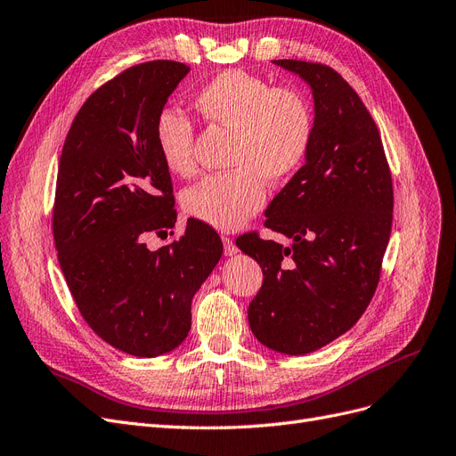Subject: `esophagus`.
<instances>
[{
    "instance_id": "34e87169",
    "label": "esophagus",
    "mask_w": 456,
    "mask_h": 456,
    "mask_svg": "<svg viewBox=\"0 0 456 456\" xmlns=\"http://www.w3.org/2000/svg\"><path fill=\"white\" fill-rule=\"evenodd\" d=\"M222 240H224V251H225V256L232 257V256H237V254H239V248H237V244L232 242V239H229V237H222Z\"/></svg>"
}]
</instances>
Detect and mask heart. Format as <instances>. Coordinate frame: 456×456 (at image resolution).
<instances>
[{
    "instance_id": "b5f03b06",
    "label": "heart",
    "mask_w": 456,
    "mask_h": 456,
    "mask_svg": "<svg viewBox=\"0 0 456 456\" xmlns=\"http://www.w3.org/2000/svg\"><path fill=\"white\" fill-rule=\"evenodd\" d=\"M197 114L234 133L229 165L234 171L212 175L182 195L191 217L231 231L254 216L266 199V183H280L305 163L314 118L306 99L289 88H274L256 75L229 69L216 75L193 97ZM156 144L163 165L176 176H191L193 124L165 109L156 120Z\"/></svg>"
}]
</instances>
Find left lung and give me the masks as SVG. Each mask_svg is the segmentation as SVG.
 <instances>
[{
  "instance_id": "1",
  "label": "left lung",
  "mask_w": 456,
  "mask_h": 456,
  "mask_svg": "<svg viewBox=\"0 0 456 456\" xmlns=\"http://www.w3.org/2000/svg\"><path fill=\"white\" fill-rule=\"evenodd\" d=\"M314 97L308 156L273 199L265 225L285 248L256 232L237 246L263 268L249 302L256 338L285 355H306L359 322L379 281L391 237L393 182L379 131L357 92L322 63L274 60Z\"/></svg>"
}]
</instances>
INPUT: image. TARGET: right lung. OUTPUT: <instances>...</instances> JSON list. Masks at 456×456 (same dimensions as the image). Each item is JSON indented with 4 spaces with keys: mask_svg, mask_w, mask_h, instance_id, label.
Returning <instances> with one entry per match:
<instances>
[{
    "mask_svg": "<svg viewBox=\"0 0 456 456\" xmlns=\"http://www.w3.org/2000/svg\"><path fill=\"white\" fill-rule=\"evenodd\" d=\"M188 73L156 60L109 80L80 107L60 158L53 229L63 278L99 338L134 357L188 338L193 295L224 254L217 232L191 217L180 240L144 242L176 224L156 120Z\"/></svg>",
    "mask_w": 456,
    "mask_h": 456,
    "instance_id": "obj_1",
    "label": "right lung"
}]
</instances>
